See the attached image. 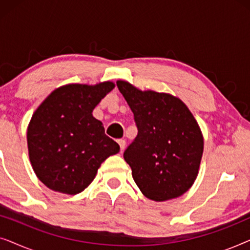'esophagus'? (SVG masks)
<instances>
[{"mask_svg": "<svg viewBox=\"0 0 250 250\" xmlns=\"http://www.w3.org/2000/svg\"><path fill=\"white\" fill-rule=\"evenodd\" d=\"M118 145H119V146H121V151H124V149H125V146H126V141H125V140H123V139L118 140Z\"/></svg>", "mask_w": 250, "mask_h": 250, "instance_id": "obj_1", "label": "esophagus"}]
</instances>
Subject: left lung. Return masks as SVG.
<instances>
[{
	"mask_svg": "<svg viewBox=\"0 0 250 250\" xmlns=\"http://www.w3.org/2000/svg\"><path fill=\"white\" fill-rule=\"evenodd\" d=\"M117 87L138 127V135L124 152L136 186L155 201L182 196L197 179L204 151L193 115L172 94L141 91L125 81H117Z\"/></svg>",
	"mask_w": 250,
	"mask_h": 250,
	"instance_id": "8db88e82",
	"label": "left lung"
}]
</instances>
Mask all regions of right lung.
Segmentation results:
<instances>
[{"label":"right lung","instance_id":"right-lung-1","mask_svg":"<svg viewBox=\"0 0 250 250\" xmlns=\"http://www.w3.org/2000/svg\"><path fill=\"white\" fill-rule=\"evenodd\" d=\"M115 87L68 84L54 90L36 109L27 128L30 164L49 189L77 194L90 186L98 168L119 151L92 111Z\"/></svg>","mask_w":250,"mask_h":250}]
</instances>
